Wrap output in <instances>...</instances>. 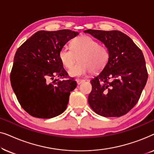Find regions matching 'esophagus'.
I'll use <instances>...</instances> for the list:
<instances>
[{
    "instance_id": "esophagus-1",
    "label": "esophagus",
    "mask_w": 154,
    "mask_h": 154,
    "mask_svg": "<svg viewBox=\"0 0 154 154\" xmlns=\"http://www.w3.org/2000/svg\"><path fill=\"white\" fill-rule=\"evenodd\" d=\"M83 82H85V80H81V79L76 80V83H77L78 85H80V84L83 83Z\"/></svg>"
}]
</instances>
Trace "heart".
Instances as JSON below:
<instances>
[{"label":"heart","instance_id":"1","mask_svg":"<svg viewBox=\"0 0 154 154\" xmlns=\"http://www.w3.org/2000/svg\"><path fill=\"white\" fill-rule=\"evenodd\" d=\"M71 49L63 47L59 52V58L65 69H70L78 59L79 63L70 69L73 77L94 73L102 70L110 59L109 50L95 40L86 35L75 38L70 43Z\"/></svg>","mask_w":154,"mask_h":154}]
</instances>
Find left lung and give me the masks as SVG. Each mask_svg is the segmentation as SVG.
I'll list each match as a JSON object with an SVG mask.
<instances>
[{
	"mask_svg": "<svg viewBox=\"0 0 154 154\" xmlns=\"http://www.w3.org/2000/svg\"><path fill=\"white\" fill-rule=\"evenodd\" d=\"M84 32L102 41L110 53L106 66L90 81L88 103L102 116H122L137 103L148 79L142 50L121 31L88 29Z\"/></svg>",
	"mask_w": 154,
	"mask_h": 154,
	"instance_id": "1",
	"label": "left lung"
}]
</instances>
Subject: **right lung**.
Wrapping results in <instances>:
<instances>
[{"instance_id":"obj_1","label":"right lung","mask_w":154,"mask_h":154,"mask_svg":"<svg viewBox=\"0 0 154 154\" xmlns=\"http://www.w3.org/2000/svg\"><path fill=\"white\" fill-rule=\"evenodd\" d=\"M77 35L68 29L39 31L17 50L10 82L21 106L32 116L51 119L66 110L70 92L77 84L69 79L59 52ZM54 76L59 79L53 80Z\"/></svg>"}]
</instances>
